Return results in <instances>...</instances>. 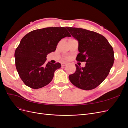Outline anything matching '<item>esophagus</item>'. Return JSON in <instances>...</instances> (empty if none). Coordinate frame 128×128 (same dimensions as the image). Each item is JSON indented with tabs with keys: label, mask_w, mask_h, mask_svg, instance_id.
<instances>
[{
	"label": "esophagus",
	"mask_w": 128,
	"mask_h": 128,
	"mask_svg": "<svg viewBox=\"0 0 128 128\" xmlns=\"http://www.w3.org/2000/svg\"><path fill=\"white\" fill-rule=\"evenodd\" d=\"M67 64L66 63V62H62L61 64V66H63V67H64V66H65Z\"/></svg>",
	"instance_id": "1"
}]
</instances>
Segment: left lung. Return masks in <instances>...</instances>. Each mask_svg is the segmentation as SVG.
<instances>
[{
    "instance_id": "obj_1",
    "label": "left lung",
    "mask_w": 128,
    "mask_h": 128,
    "mask_svg": "<svg viewBox=\"0 0 128 128\" xmlns=\"http://www.w3.org/2000/svg\"><path fill=\"white\" fill-rule=\"evenodd\" d=\"M78 42V61H86V66L76 65V70L69 76L71 83L84 90L97 87L104 80L113 66V48L102 34L82 28L66 27Z\"/></svg>"
}]
</instances>
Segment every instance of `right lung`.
Here are the masks:
<instances>
[{
  "instance_id": "right-lung-1",
  "label": "right lung",
  "mask_w": 128,
  "mask_h": 128,
  "mask_svg": "<svg viewBox=\"0 0 128 128\" xmlns=\"http://www.w3.org/2000/svg\"><path fill=\"white\" fill-rule=\"evenodd\" d=\"M66 37L71 36L64 27H48L33 30L22 38L14 56L16 70L26 86L40 88L51 82L61 65L49 61L46 64V58Z\"/></svg>"
}]
</instances>
